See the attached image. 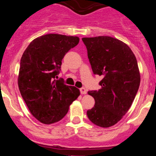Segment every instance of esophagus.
<instances>
[{
  "label": "esophagus",
  "mask_w": 156,
  "mask_h": 156,
  "mask_svg": "<svg viewBox=\"0 0 156 156\" xmlns=\"http://www.w3.org/2000/svg\"><path fill=\"white\" fill-rule=\"evenodd\" d=\"M80 93L82 94H87L86 88L82 87V88H80Z\"/></svg>",
  "instance_id": "1"
}]
</instances>
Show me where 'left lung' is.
<instances>
[{"instance_id": "left-lung-1", "label": "left lung", "mask_w": 156, "mask_h": 156, "mask_svg": "<svg viewBox=\"0 0 156 156\" xmlns=\"http://www.w3.org/2000/svg\"><path fill=\"white\" fill-rule=\"evenodd\" d=\"M94 74L102 76L101 89L90 90L95 104L87 115L94 124L110 127L127 112L140 82L134 54L125 43L108 36L83 37Z\"/></svg>"}]
</instances>
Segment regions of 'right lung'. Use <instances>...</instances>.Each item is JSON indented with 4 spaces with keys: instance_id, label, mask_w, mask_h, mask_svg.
Masks as SVG:
<instances>
[{
    "instance_id": "add662e5",
    "label": "right lung",
    "mask_w": 156,
    "mask_h": 156,
    "mask_svg": "<svg viewBox=\"0 0 156 156\" xmlns=\"http://www.w3.org/2000/svg\"><path fill=\"white\" fill-rule=\"evenodd\" d=\"M79 41L78 37L46 34L32 41L22 56L19 91L32 115L42 123L61 120L80 94L78 88L55 80L65 55Z\"/></svg>"
}]
</instances>
